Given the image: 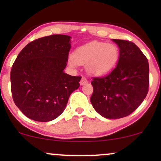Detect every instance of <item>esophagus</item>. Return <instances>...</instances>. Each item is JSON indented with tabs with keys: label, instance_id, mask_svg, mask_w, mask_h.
<instances>
[{
	"label": "esophagus",
	"instance_id": "esophagus-1",
	"mask_svg": "<svg viewBox=\"0 0 161 161\" xmlns=\"http://www.w3.org/2000/svg\"><path fill=\"white\" fill-rule=\"evenodd\" d=\"M88 82V80H87V79L86 77H82V79H81L80 80V85H85L86 84V83Z\"/></svg>",
	"mask_w": 161,
	"mask_h": 161
}]
</instances>
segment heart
<instances>
[{
  "label": "heart",
  "instance_id": "b5f03b06",
  "mask_svg": "<svg viewBox=\"0 0 161 161\" xmlns=\"http://www.w3.org/2000/svg\"><path fill=\"white\" fill-rule=\"evenodd\" d=\"M118 57L119 51L116 45L95 41L75 50L73 57H69V64L75 67L77 63L86 64L88 73L101 75L112 69L117 61Z\"/></svg>",
  "mask_w": 161,
  "mask_h": 161
}]
</instances>
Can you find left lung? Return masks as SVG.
<instances>
[{
	"instance_id": "8db88e82",
	"label": "left lung",
	"mask_w": 161,
	"mask_h": 161,
	"mask_svg": "<svg viewBox=\"0 0 161 161\" xmlns=\"http://www.w3.org/2000/svg\"><path fill=\"white\" fill-rule=\"evenodd\" d=\"M113 41L119 47V61L106 76L92 78L90 100L102 116L119 119L132 114L145 98L149 88V64L133 42Z\"/></svg>"
}]
</instances>
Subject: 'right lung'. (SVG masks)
<instances>
[{"label": "right lung", "instance_id": "add662e5", "mask_svg": "<svg viewBox=\"0 0 161 161\" xmlns=\"http://www.w3.org/2000/svg\"><path fill=\"white\" fill-rule=\"evenodd\" d=\"M70 38L51 35L32 41L20 51L10 72L11 92L17 108L29 119L48 122L64 112L81 76L64 69L71 47Z\"/></svg>", "mask_w": 161, "mask_h": 161}]
</instances>
